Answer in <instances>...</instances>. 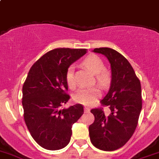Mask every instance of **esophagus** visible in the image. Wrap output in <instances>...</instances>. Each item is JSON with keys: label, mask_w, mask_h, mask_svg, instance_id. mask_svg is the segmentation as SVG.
Here are the masks:
<instances>
[{"label": "esophagus", "mask_w": 159, "mask_h": 159, "mask_svg": "<svg viewBox=\"0 0 159 159\" xmlns=\"http://www.w3.org/2000/svg\"><path fill=\"white\" fill-rule=\"evenodd\" d=\"M84 110H85V112H87V113L90 111V109L89 108H87V107H85V108H84Z\"/></svg>", "instance_id": "esophagus-1"}]
</instances>
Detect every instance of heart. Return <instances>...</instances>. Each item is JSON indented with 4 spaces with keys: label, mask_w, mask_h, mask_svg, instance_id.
Instances as JSON below:
<instances>
[{
    "label": "heart",
    "mask_w": 159,
    "mask_h": 159,
    "mask_svg": "<svg viewBox=\"0 0 159 159\" xmlns=\"http://www.w3.org/2000/svg\"><path fill=\"white\" fill-rule=\"evenodd\" d=\"M84 65L90 72L97 75V82L101 86H105L109 81V76L108 73L104 70L105 66L102 60L97 55H90L87 57L84 62ZM66 81L68 86L70 89H74L76 87V80L74 78V66H70L66 71ZM101 93V91L97 87L93 88H82L80 89L75 93L74 99L76 102L82 104L84 105H90L93 104L100 97Z\"/></svg>",
    "instance_id": "heart-1"
}]
</instances>
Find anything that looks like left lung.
<instances>
[{"mask_svg": "<svg viewBox=\"0 0 159 159\" xmlns=\"http://www.w3.org/2000/svg\"><path fill=\"white\" fill-rule=\"evenodd\" d=\"M111 65V80L108 93L101 100L111 113L104 115L103 108L91 110L95 120L89 127L90 141L100 150L119 149L132 136L142 109L141 84L132 66L121 54L108 48H95Z\"/></svg>", "mask_w": 159, "mask_h": 159, "instance_id": "obj_1", "label": "left lung"}]
</instances>
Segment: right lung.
I'll use <instances>...</instances> for the list:
<instances>
[{
	"instance_id": "add662e5",
	"label": "right lung",
	"mask_w": 159,
	"mask_h": 159,
	"mask_svg": "<svg viewBox=\"0 0 159 159\" xmlns=\"http://www.w3.org/2000/svg\"><path fill=\"white\" fill-rule=\"evenodd\" d=\"M86 49L57 48L31 67L23 85L24 121L39 145L50 151L64 148L70 141L72 125L84 113L80 104L61 108L70 100L66 71Z\"/></svg>"
}]
</instances>
